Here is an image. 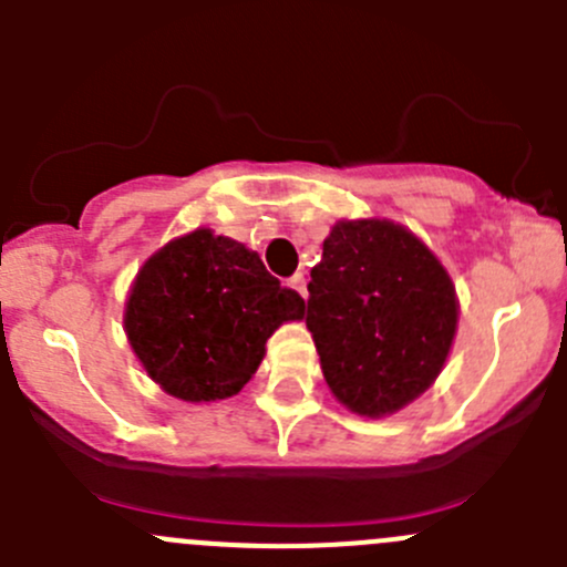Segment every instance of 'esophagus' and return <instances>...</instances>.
<instances>
[{
	"instance_id": "esophagus-1",
	"label": "esophagus",
	"mask_w": 567,
	"mask_h": 567,
	"mask_svg": "<svg viewBox=\"0 0 567 567\" xmlns=\"http://www.w3.org/2000/svg\"><path fill=\"white\" fill-rule=\"evenodd\" d=\"M290 288H293L296 293L305 296V299H307V279H305V274H293V277H290Z\"/></svg>"
}]
</instances>
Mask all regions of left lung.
Segmentation results:
<instances>
[{"label": "left lung", "mask_w": 567, "mask_h": 567, "mask_svg": "<svg viewBox=\"0 0 567 567\" xmlns=\"http://www.w3.org/2000/svg\"><path fill=\"white\" fill-rule=\"evenodd\" d=\"M307 329L331 394L362 416H386L442 373L458 329L447 268L390 219H342L310 271Z\"/></svg>", "instance_id": "obj_1"}]
</instances>
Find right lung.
Listing matches in <instances>:
<instances>
[{"label":"right lung","instance_id":"right-lung-1","mask_svg":"<svg viewBox=\"0 0 567 567\" xmlns=\"http://www.w3.org/2000/svg\"><path fill=\"white\" fill-rule=\"evenodd\" d=\"M305 318V299L266 271L257 251L199 227L145 260L131 285L123 326L142 368L186 403L244 390L266 340Z\"/></svg>","mask_w":567,"mask_h":567}]
</instances>
